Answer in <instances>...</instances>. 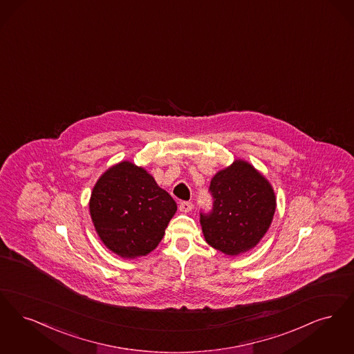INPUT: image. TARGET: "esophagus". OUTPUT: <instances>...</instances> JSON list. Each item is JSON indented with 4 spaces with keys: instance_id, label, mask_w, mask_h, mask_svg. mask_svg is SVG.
<instances>
[{
    "instance_id": "1",
    "label": "esophagus",
    "mask_w": 354,
    "mask_h": 354,
    "mask_svg": "<svg viewBox=\"0 0 354 354\" xmlns=\"http://www.w3.org/2000/svg\"><path fill=\"white\" fill-rule=\"evenodd\" d=\"M178 209H180V212H183V213H187V212H190V210L193 209V203L189 202V201H183V202H180Z\"/></svg>"
}]
</instances>
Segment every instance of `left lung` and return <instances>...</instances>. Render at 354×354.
I'll use <instances>...</instances> for the list:
<instances>
[{
	"instance_id": "left-lung-1",
	"label": "left lung",
	"mask_w": 354,
	"mask_h": 354,
	"mask_svg": "<svg viewBox=\"0 0 354 354\" xmlns=\"http://www.w3.org/2000/svg\"><path fill=\"white\" fill-rule=\"evenodd\" d=\"M210 213H201L206 242L226 255L254 248L268 230L277 209L272 186L251 164L235 160L213 177Z\"/></svg>"
}]
</instances>
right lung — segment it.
Returning a JSON list of instances; mask_svg holds the SVG:
<instances>
[{"label": "right lung", "instance_id": "obj_1", "mask_svg": "<svg viewBox=\"0 0 354 354\" xmlns=\"http://www.w3.org/2000/svg\"><path fill=\"white\" fill-rule=\"evenodd\" d=\"M177 205L153 177L129 161L106 170L95 184L90 214L102 242L122 258L135 259L161 242Z\"/></svg>", "mask_w": 354, "mask_h": 354}]
</instances>
